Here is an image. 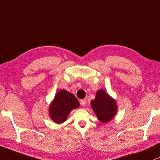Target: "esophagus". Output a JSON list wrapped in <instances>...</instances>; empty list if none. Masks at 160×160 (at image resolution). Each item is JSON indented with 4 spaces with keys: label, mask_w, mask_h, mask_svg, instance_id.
Listing matches in <instances>:
<instances>
[{
    "label": "esophagus",
    "mask_w": 160,
    "mask_h": 160,
    "mask_svg": "<svg viewBox=\"0 0 160 160\" xmlns=\"http://www.w3.org/2000/svg\"><path fill=\"white\" fill-rule=\"evenodd\" d=\"M80 104H81L82 106H86V100H80Z\"/></svg>",
    "instance_id": "34e87169"
}]
</instances>
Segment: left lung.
I'll list each match as a JSON object with an SVG mask.
<instances>
[{"label": "left lung", "instance_id": "8db88e82", "mask_svg": "<svg viewBox=\"0 0 160 160\" xmlns=\"http://www.w3.org/2000/svg\"><path fill=\"white\" fill-rule=\"evenodd\" d=\"M91 105L99 120L102 122L110 121L117 113L116 101L102 89L98 91L95 99L92 100Z\"/></svg>", "mask_w": 160, "mask_h": 160}]
</instances>
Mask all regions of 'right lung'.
I'll list each match as a JSON object with an SVG mask.
<instances>
[{"instance_id":"right-lung-1","label":"right lung","mask_w":160,"mask_h":160,"mask_svg":"<svg viewBox=\"0 0 160 160\" xmlns=\"http://www.w3.org/2000/svg\"><path fill=\"white\" fill-rule=\"evenodd\" d=\"M80 102L74 94L62 89L55 95L49 106L50 117L54 122H65L72 109L78 108Z\"/></svg>"}]
</instances>
